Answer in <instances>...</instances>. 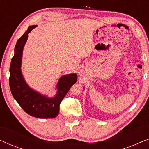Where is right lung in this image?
I'll return each mask as SVG.
<instances>
[{
  "label": "right lung",
  "mask_w": 149,
  "mask_h": 149,
  "mask_svg": "<svg viewBox=\"0 0 149 149\" xmlns=\"http://www.w3.org/2000/svg\"><path fill=\"white\" fill-rule=\"evenodd\" d=\"M36 27L37 25L30 26L16 43L9 69L10 89L14 99L28 115L40 119H53L58 116L61 101L77 82V76L76 73H70L61 77L56 85V94L52 97L42 94L28 85L21 69L22 55L28 34Z\"/></svg>",
  "instance_id": "right-lung-1"
}]
</instances>
